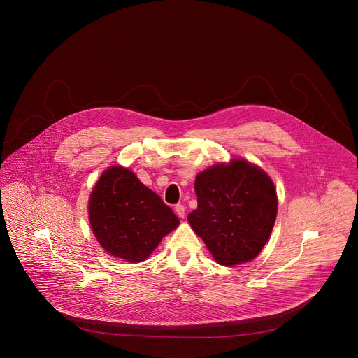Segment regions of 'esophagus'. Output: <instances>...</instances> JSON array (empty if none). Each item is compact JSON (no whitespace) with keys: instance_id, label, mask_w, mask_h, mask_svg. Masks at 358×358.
<instances>
[{"instance_id":"34e87169","label":"esophagus","mask_w":358,"mask_h":358,"mask_svg":"<svg viewBox=\"0 0 358 358\" xmlns=\"http://www.w3.org/2000/svg\"><path fill=\"white\" fill-rule=\"evenodd\" d=\"M175 213L178 214L179 218H185V215H186V208H185L183 205H176V206H175Z\"/></svg>"}]
</instances>
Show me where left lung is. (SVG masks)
Segmentation results:
<instances>
[{
	"label": "left lung",
	"instance_id": "8db88e82",
	"mask_svg": "<svg viewBox=\"0 0 358 358\" xmlns=\"http://www.w3.org/2000/svg\"><path fill=\"white\" fill-rule=\"evenodd\" d=\"M198 208L188 214L194 231L221 265L253 260L273 229L278 213L276 191L259 167L236 159L198 173Z\"/></svg>",
	"mask_w": 358,
	"mask_h": 358
}]
</instances>
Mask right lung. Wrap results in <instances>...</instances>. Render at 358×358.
<instances>
[{
    "instance_id": "add662e5",
    "label": "right lung",
    "mask_w": 358,
    "mask_h": 358,
    "mask_svg": "<svg viewBox=\"0 0 358 358\" xmlns=\"http://www.w3.org/2000/svg\"><path fill=\"white\" fill-rule=\"evenodd\" d=\"M89 215L101 246L131 263L145 260L179 225L162 198L122 167H110L102 173L90 196Z\"/></svg>"
}]
</instances>
